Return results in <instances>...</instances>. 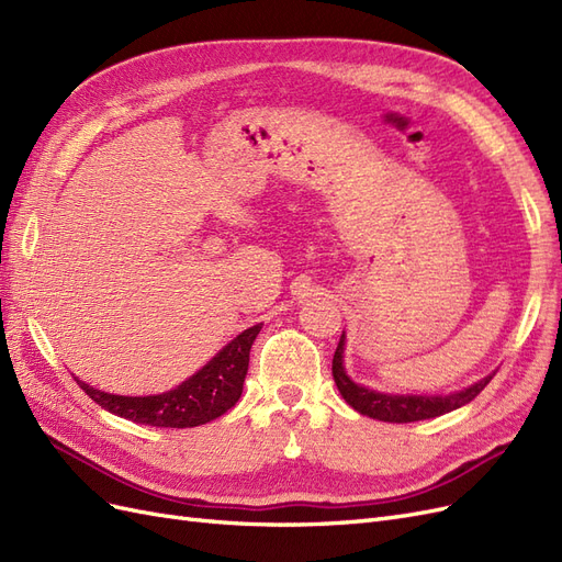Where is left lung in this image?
Returning a JSON list of instances; mask_svg holds the SVG:
<instances>
[{
  "mask_svg": "<svg viewBox=\"0 0 562 562\" xmlns=\"http://www.w3.org/2000/svg\"><path fill=\"white\" fill-rule=\"evenodd\" d=\"M342 353H345V335L339 337V345L333 356V380L339 389L342 398L359 411L361 415H368L372 419L380 422H396V424H407V422H419V419H429L446 415L450 411H457L467 403H471L481 391L490 384L492 375L475 382L473 386L457 391V394L450 396H389V394H378V391H370L361 384H356L347 378L345 366H342Z\"/></svg>",
  "mask_w": 562,
  "mask_h": 562,
  "instance_id": "obj_1",
  "label": "left lung"
}]
</instances>
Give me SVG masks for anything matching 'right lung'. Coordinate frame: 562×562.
<instances>
[{"mask_svg": "<svg viewBox=\"0 0 562 562\" xmlns=\"http://www.w3.org/2000/svg\"><path fill=\"white\" fill-rule=\"evenodd\" d=\"M260 328L262 323L244 330L239 337H234L196 375H192L180 386L166 391V394L116 396L93 389L81 380L77 382L83 389V394L91 396V401L124 419L149 424V427H199V424H206L220 415H225L241 398L250 347Z\"/></svg>", "mask_w": 562, "mask_h": 562, "instance_id": "obj_1", "label": "right lung"}]
</instances>
